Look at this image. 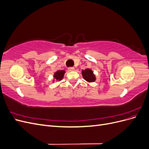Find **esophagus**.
Segmentation results:
<instances>
[{
  "label": "esophagus",
  "instance_id": "esophagus-1",
  "mask_svg": "<svg viewBox=\"0 0 149 149\" xmlns=\"http://www.w3.org/2000/svg\"><path fill=\"white\" fill-rule=\"evenodd\" d=\"M68 70L69 71H74V67L68 68Z\"/></svg>",
  "mask_w": 149,
  "mask_h": 149
}]
</instances>
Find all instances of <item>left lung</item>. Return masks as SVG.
<instances>
[{"mask_svg":"<svg viewBox=\"0 0 149 149\" xmlns=\"http://www.w3.org/2000/svg\"><path fill=\"white\" fill-rule=\"evenodd\" d=\"M81 74L83 78L86 82L93 83L94 82L96 79V75L94 74L92 70L89 68H86L84 70L81 71Z\"/></svg>","mask_w":149,"mask_h":149,"instance_id":"8db88e82","label":"left lung"}]
</instances>
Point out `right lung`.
I'll return each instance as SVG.
<instances>
[{
    "label": "right lung",
    "instance_id": "add662e5",
    "mask_svg": "<svg viewBox=\"0 0 149 149\" xmlns=\"http://www.w3.org/2000/svg\"><path fill=\"white\" fill-rule=\"evenodd\" d=\"M65 73L66 71L65 70H57L53 74V82L54 83L55 81H61L63 78Z\"/></svg>",
    "mask_w": 149,
    "mask_h": 149
}]
</instances>
